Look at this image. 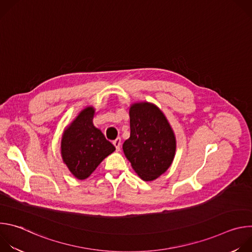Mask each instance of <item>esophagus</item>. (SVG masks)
<instances>
[{
    "mask_svg": "<svg viewBox=\"0 0 252 252\" xmlns=\"http://www.w3.org/2000/svg\"><path fill=\"white\" fill-rule=\"evenodd\" d=\"M113 143H114V146L116 147L117 152H120V151H121V146H122V140H121V138H117Z\"/></svg>",
    "mask_w": 252,
    "mask_h": 252,
    "instance_id": "1",
    "label": "esophagus"
}]
</instances>
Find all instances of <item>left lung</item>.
Masks as SVG:
<instances>
[{
  "label": "left lung",
  "instance_id": "8db88e82",
  "mask_svg": "<svg viewBox=\"0 0 252 252\" xmlns=\"http://www.w3.org/2000/svg\"><path fill=\"white\" fill-rule=\"evenodd\" d=\"M128 114L130 135L124 142L125 156L142 181H155L173 161L174 131L164 114L153 102H133Z\"/></svg>",
  "mask_w": 252,
  "mask_h": 252
}]
</instances>
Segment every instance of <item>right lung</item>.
Instances as JSON below:
<instances>
[{
    "mask_svg": "<svg viewBox=\"0 0 252 252\" xmlns=\"http://www.w3.org/2000/svg\"><path fill=\"white\" fill-rule=\"evenodd\" d=\"M95 109L88 105L64 128L61 139L63 163L76 178L87 179L99 163L116 151L100 129L94 126Z\"/></svg>",
    "mask_w": 252,
    "mask_h": 252,
    "instance_id": "obj_1",
    "label": "right lung"
}]
</instances>
